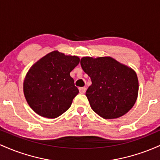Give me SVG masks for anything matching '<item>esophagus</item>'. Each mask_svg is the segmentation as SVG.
Masks as SVG:
<instances>
[{"instance_id": "obj_1", "label": "esophagus", "mask_w": 160, "mask_h": 160, "mask_svg": "<svg viewBox=\"0 0 160 160\" xmlns=\"http://www.w3.org/2000/svg\"><path fill=\"white\" fill-rule=\"evenodd\" d=\"M86 89L85 87H80V89H79V91H80V92L81 93V94H83V93H85Z\"/></svg>"}]
</instances>
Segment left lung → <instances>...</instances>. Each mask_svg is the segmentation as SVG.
Segmentation results:
<instances>
[{
    "mask_svg": "<svg viewBox=\"0 0 160 160\" xmlns=\"http://www.w3.org/2000/svg\"><path fill=\"white\" fill-rule=\"evenodd\" d=\"M80 65L91 79L86 95L92 109L104 119H116L133 107L138 94L135 71L110 56L82 57Z\"/></svg>",
    "mask_w": 160,
    "mask_h": 160,
    "instance_id": "left-lung-1",
    "label": "left lung"
}]
</instances>
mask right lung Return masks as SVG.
Returning a JSON list of instances; mask_svg holds the SVG:
<instances>
[{"instance_id": "right-lung-1", "label": "right lung", "mask_w": 160, "mask_h": 160, "mask_svg": "<svg viewBox=\"0 0 160 160\" xmlns=\"http://www.w3.org/2000/svg\"><path fill=\"white\" fill-rule=\"evenodd\" d=\"M80 58L52 51L33 65L23 82L25 98L38 115L54 119L65 113L79 93L70 73Z\"/></svg>"}]
</instances>
